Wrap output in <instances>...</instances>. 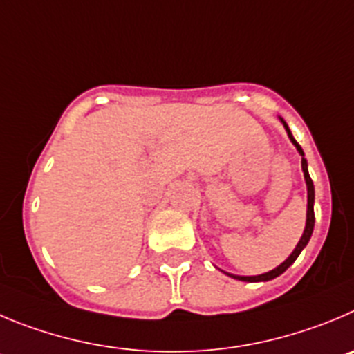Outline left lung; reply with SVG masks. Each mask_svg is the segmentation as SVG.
I'll return each instance as SVG.
<instances>
[{"mask_svg":"<svg viewBox=\"0 0 354 354\" xmlns=\"http://www.w3.org/2000/svg\"><path fill=\"white\" fill-rule=\"evenodd\" d=\"M279 120H281L283 127L286 129V134H288L290 141H292L293 145H295L297 151L300 153V157H302V171H304V180H306V187H307V214H306V229H304V234L302 237H300V241L297 243L295 250L292 252V255L288 257V259L285 260L283 263H279V266L276 267V269L269 270V272H263V274H259V276H236V274H230V272H223L227 274V276L234 277V279H239V281H246V283H259V281H270V279H274V277L281 276L283 272H285L286 269H288L290 266H292L293 262L297 260V257L300 255V252H302L304 248L307 246V243H309V239H311L313 236V229H315V185H313V180L311 176H309V171H307V160L304 158V150L300 148V145L297 143L295 138L292 136V132H290V127L288 124H286L285 120H283L281 117H279Z\"/></svg>","mask_w":354,"mask_h":354,"instance_id":"8db88e82","label":"left lung"}]
</instances>
